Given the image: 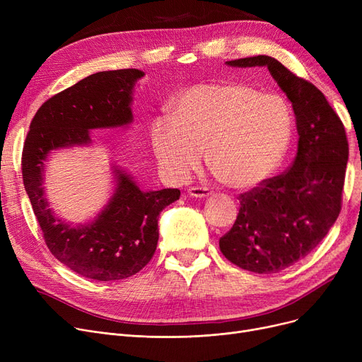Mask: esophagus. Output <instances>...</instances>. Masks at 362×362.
Segmentation results:
<instances>
[{
    "label": "esophagus",
    "instance_id": "obj_1",
    "mask_svg": "<svg viewBox=\"0 0 362 362\" xmlns=\"http://www.w3.org/2000/svg\"><path fill=\"white\" fill-rule=\"evenodd\" d=\"M187 194L194 197V198H199V199H204V198H208L213 195V191L211 189L208 187H198V186H194V187H189Z\"/></svg>",
    "mask_w": 362,
    "mask_h": 362
}]
</instances>
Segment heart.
Wrapping results in <instances>:
<instances>
[{
  "label": "heart",
  "instance_id": "heart-1",
  "mask_svg": "<svg viewBox=\"0 0 362 362\" xmlns=\"http://www.w3.org/2000/svg\"><path fill=\"white\" fill-rule=\"evenodd\" d=\"M171 117L151 124V144L168 176L186 180L208 151L217 176L233 189L264 185L283 164L293 136L289 103L240 82L198 83L177 93Z\"/></svg>",
  "mask_w": 362,
  "mask_h": 362
}]
</instances>
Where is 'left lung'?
<instances>
[{
    "instance_id": "left-lung-1",
    "label": "left lung",
    "mask_w": 362,
    "mask_h": 362,
    "mask_svg": "<svg viewBox=\"0 0 362 362\" xmlns=\"http://www.w3.org/2000/svg\"><path fill=\"white\" fill-rule=\"evenodd\" d=\"M226 64L267 67L295 112L299 141L292 167L240 195L238 218L220 239L221 254L238 267L279 273L315 250L340 213L349 156L345 127L320 89L273 57Z\"/></svg>"
}]
</instances>
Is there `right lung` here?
Returning <instances> with one entry per match:
<instances>
[{
	"instance_id": "obj_1",
	"label": "right lung",
	"mask_w": 362,
	"mask_h": 362,
	"mask_svg": "<svg viewBox=\"0 0 362 362\" xmlns=\"http://www.w3.org/2000/svg\"><path fill=\"white\" fill-rule=\"evenodd\" d=\"M144 76L138 69L100 71L54 95L35 114L23 146V183L48 250L86 279L111 281L141 272L157 250L160 213L180 191H142L124 168L112 164L114 189L107 204L93 220L73 224L49 206L45 163L52 151L90 145V130L127 127L133 90Z\"/></svg>"
}]
</instances>
